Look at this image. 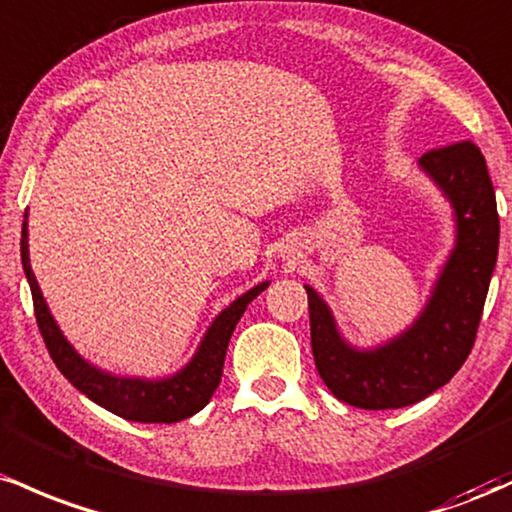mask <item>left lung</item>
<instances>
[{
  "label": "left lung",
  "instance_id": "left-lung-1",
  "mask_svg": "<svg viewBox=\"0 0 512 512\" xmlns=\"http://www.w3.org/2000/svg\"><path fill=\"white\" fill-rule=\"evenodd\" d=\"M418 169L450 203L455 220V246L418 317L389 341L358 348L343 338L324 297L304 285L321 380L358 409L411 406L455 377L472 353L496 268L501 225L481 149L474 142L433 149L418 159Z\"/></svg>",
  "mask_w": 512,
  "mask_h": 512
}]
</instances>
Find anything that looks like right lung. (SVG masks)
<instances>
[{"label": "right lung", "instance_id": "obj_1", "mask_svg": "<svg viewBox=\"0 0 512 512\" xmlns=\"http://www.w3.org/2000/svg\"><path fill=\"white\" fill-rule=\"evenodd\" d=\"M21 263H24L26 280L31 285L38 329L43 333V341L48 346V353L57 365V370L70 380L74 389L89 396L94 404L116 413L125 421L135 423H176L193 416V413H198L208 404L215 389L220 387L229 338L237 329V321L244 314V309L271 285V280H263V283L246 290L229 307L222 309L212 319L208 329H205L193 358L181 370H176L174 375L149 380V377L113 375V372L101 370V367L91 365L89 360L82 358L72 343L67 341L55 317L50 314L48 302H45L36 273L31 268V256H28V212L24 215V227H21Z\"/></svg>", "mask_w": 512, "mask_h": 512}]
</instances>
